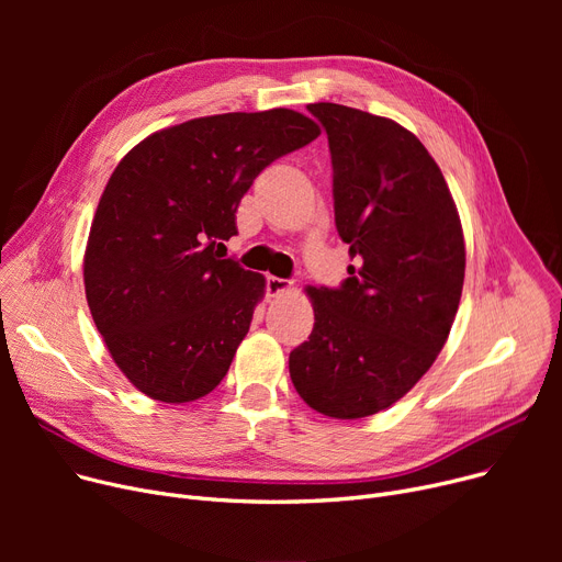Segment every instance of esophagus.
I'll list each match as a JSON object with an SVG mask.
<instances>
[{
    "label": "esophagus",
    "instance_id": "obj_1",
    "mask_svg": "<svg viewBox=\"0 0 562 562\" xmlns=\"http://www.w3.org/2000/svg\"><path fill=\"white\" fill-rule=\"evenodd\" d=\"M291 280H284V278H276V276H269L266 278V291H269V296H282V293L291 291Z\"/></svg>",
    "mask_w": 562,
    "mask_h": 562
}]
</instances>
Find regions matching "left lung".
<instances>
[{"label": "left lung", "instance_id": "left-lung-1", "mask_svg": "<svg viewBox=\"0 0 562 562\" xmlns=\"http://www.w3.org/2000/svg\"><path fill=\"white\" fill-rule=\"evenodd\" d=\"M307 111L328 134L335 225L358 266L337 289L307 286L314 330L289 373L321 415L362 419L403 398L445 346L464 282L462 225L415 134L344 104Z\"/></svg>", "mask_w": 562, "mask_h": 562}]
</instances>
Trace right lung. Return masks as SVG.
Listing matches in <instances>:
<instances>
[{
  "label": "right lung",
  "mask_w": 562,
  "mask_h": 562,
  "mask_svg": "<svg viewBox=\"0 0 562 562\" xmlns=\"http://www.w3.org/2000/svg\"><path fill=\"white\" fill-rule=\"evenodd\" d=\"M321 134L312 117L271 109L161 130L115 166L83 255L86 301L132 385L189 403L225 378L263 276L223 259L255 177Z\"/></svg>",
  "instance_id": "1"
}]
</instances>
